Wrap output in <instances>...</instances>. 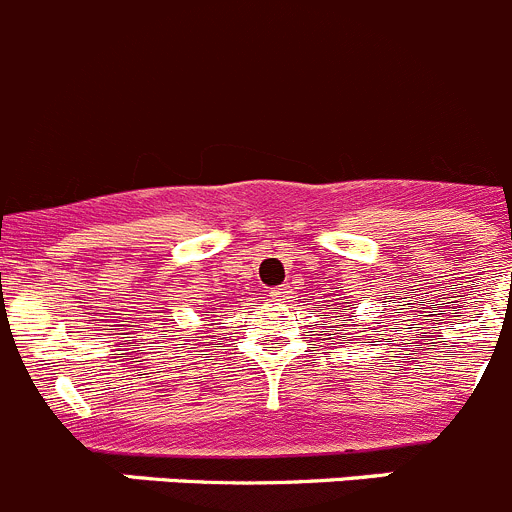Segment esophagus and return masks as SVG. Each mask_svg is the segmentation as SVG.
Segmentation results:
<instances>
[{
    "mask_svg": "<svg viewBox=\"0 0 512 512\" xmlns=\"http://www.w3.org/2000/svg\"><path fill=\"white\" fill-rule=\"evenodd\" d=\"M287 289H289V287H276V289H271L269 297L274 299V302H281V299H284V297H287V294H289Z\"/></svg>",
    "mask_w": 512,
    "mask_h": 512,
    "instance_id": "esophagus-1",
    "label": "esophagus"
}]
</instances>
